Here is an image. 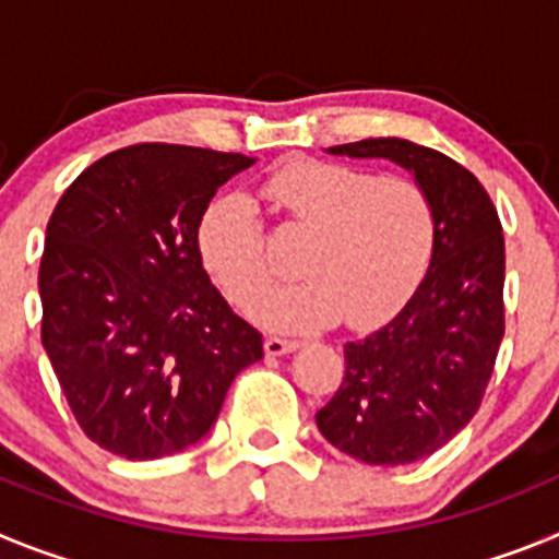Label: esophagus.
Listing matches in <instances>:
<instances>
[{"instance_id": "esophagus-1", "label": "esophagus", "mask_w": 559, "mask_h": 559, "mask_svg": "<svg viewBox=\"0 0 559 559\" xmlns=\"http://www.w3.org/2000/svg\"><path fill=\"white\" fill-rule=\"evenodd\" d=\"M299 347H302L299 341L276 338V335L265 338V355H288V353H296V349H299Z\"/></svg>"}]
</instances>
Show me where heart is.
<instances>
[{
	"label": "heart",
	"instance_id": "b5f03b06",
	"mask_svg": "<svg viewBox=\"0 0 559 559\" xmlns=\"http://www.w3.org/2000/svg\"><path fill=\"white\" fill-rule=\"evenodd\" d=\"M263 195L290 224L313 231L299 257L302 283L269 290L251 308L265 328L310 333L341 316L349 328H378L423 283L437 221L431 201L414 181L335 162L294 159L269 176ZM199 254L212 280L240 305H249L271 280L257 210L240 192L206 206Z\"/></svg>",
	"mask_w": 559,
	"mask_h": 559
}]
</instances>
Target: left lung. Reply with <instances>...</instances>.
I'll use <instances>...</instances> for the list:
<instances>
[{
  "label": "left lung",
  "mask_w": 559,
  "mask_h": 559,
  "mask_svg": "<svg viewBox=\"0 0 559 559\" xmlns=\"http://www.w3.org/2000/svg\"><path fill=\"white\" fill-rule=\"evenodd\" d=\"M389 159L431 201L423 283L392 322L349 341L338 392L316 414L330 445L367 464H408L448 445L478 412L503 338V235L490 195L445 153L397 136L328 147Z\"/></svg>",
  "instance_id": "obj_1"
}]
</instances>
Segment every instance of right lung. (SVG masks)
<instances>
[{"mask_svg": "<svg viewBox=\"0 0 559 559\" xmlns=\"http://www.w3.org/2000/svg\"><path fill=\"white\" fill-rule=\"evenodd\" d=\"M254 165L240 153L145 142L78 176L47 224L41 344L69 408L117 456L195 445L229 383L263 358L199 254L218 187Z\"/></svg>", "mask_w": 559, "mask_h": 559, "instance_id": "right-lung-1", "label": "right lung"}]
</instances>
